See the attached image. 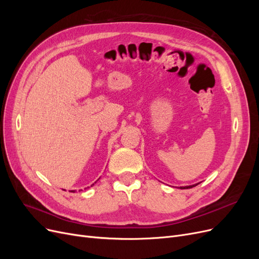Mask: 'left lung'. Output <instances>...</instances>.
<instances>
[{
    "instance_id": "1",
    "label": "left lung",
    "mask_w": 259,
    "mask_h": 259,
    "mask_svg": "<svg viewBox=\"0 0 259 259\" xmlns=\"http://www.w3.org/2000/svg\"><path fill=\"white\" fill-rule=\"evenodd\" d=\"M200 183H198V184H194V185H190V186H185V187H180V189H190V188H192V187H195L197 185H199Z\"/></svg>"
}]
</instances>
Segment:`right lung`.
Returning a JSON list of instances; mask_svg holds the SVG:
<instances>
[{
  "mask_svg": "<svg viewBox=\"0 0 259 259\" xmlns=\"http://www.w3.org/2000/svg\"><path fill=\"white\" fill-rule=\"evenodd\" d=\"M93 185H94V184H93ZM93 185H92V186H93ZM92 186H91V187H92Z\"/></svg>",
  "mask_w": 259,
  "mask_h": 259,
  "instance_id": "right-lung-1",
  "label": "right lung"
}]
</instances>
